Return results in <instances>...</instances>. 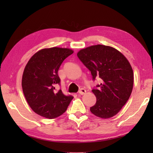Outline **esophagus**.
<instances>
[{
	"label": "esophagus",
	"instance_id": "1",
	"mask_svg": "<svg viewBox=\"0 0 153 153\" xmlns=\"http://www.w3.org/2000/svg\"><path fill=\"white\" fill-rule=\"evenodd\" d=\"M86 93V90L85 89H81L79 91V93L80 94V95H84V94H85Z\"/></svg>",
	"mask_w": 153,
	"mask_h": 153
}]
</instances>
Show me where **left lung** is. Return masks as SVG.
I'll return each instance as SVG.
<instances>
[{"label":"left lung","mask_w":153,"mask_h":153,"mask_svg":"<svg viewBox=\"0 0 153 153\" xmlns=\"http://www.w3.org/2000/svg\"><path fill=\"white\" fill-rule=\"evenodd\" d=\"M88 68L93 80L101 83L92 91L97 98L90 108L93 114L109 118L118 114L128 101L134 85V72L127 58L116 48L97 45L80 50L77 54Z\"/></svg>","instance_id":"1"}]
</instances>
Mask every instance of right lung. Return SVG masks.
I'll list each match as a JSON object with an SVG mask.
<instances>
[{
    "label": "right lung",
    "instance_id": "1",
    "mask_svg": "<svg viewBox=\"0 0 153 153\" xmlns=\"http://www.w3.org/2000/svg\"><path fill=\"white\" fill-rule=\"evenodd\" d=\"M73 53L70 48H43L28 61L23 73L22 89L29 105L37 114L53 119L66 112L74 97L65 95L55 87L60 84V66Z\"/></svg>",
    "mask_w": 153,
    "mask_h": 153
}]
</instances>
